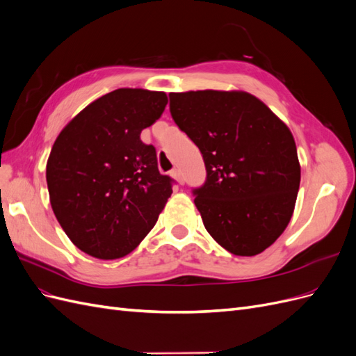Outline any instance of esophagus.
<instances>
[{
    "instance_id": "obj_1",
    "label": "esophagus",
    "mask_w": 356,
    "mask_h": 356,
    "mask_svg": "<svg viewBox=\"0 0 356 356\" xmlns=\"http://www.w3.org/2000/svg\"><path fill=\"white\" fill-rule=\"evenodd\" d=\"M170 177L174 178V179L178 182V184H182V177H181L178 169H172V170H170Z\"/></svg>"
}]
</instances>
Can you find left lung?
<instances>
[{
    "instance_id": "8db88e82",
    "label": "left lung",
    "mask_w": 356,
    "mask_h": 356,
    "mask_svg": "<svg viewBox=\"0 0 356 356\" xmlns=\"http://www.w3.org/2000/svg\"><path fill=\"white\" fill-rule=\"evenodd\" d=\"M174 122L195 143L207 181L193 190L204 229L224 250L252 257L284 233L300 187L288 126L241 90L169 93Z\"/></svg>"
}]
</instances>
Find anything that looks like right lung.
Returning a JSON list of instances; mask_svg holds the SVG:
<instances>
[{
    "instance_id": "add662e5",
    "label": "right lung",
    "mask_w": 356,
    "mask_h": 356,
    "mask_svg": "<svg viewBox=\"0 0 356 356\" xmlns=\"http://www.w3.org/2000/svg\"><path fill=\"white\" fill-rule=\"evenodd\" d=\"M165 92L117 89L62 129L47 160L51 209L71 242L101 260L132 252L172 195L143 129L165 111Z\"/></svg>"
}]
</instances>
